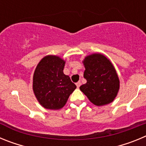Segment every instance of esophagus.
<instances>
[{"mask_svg":"<svg viewBox=\"0 0 146 146\" xmlns=\"http://www.w3.org/2000/svg\"><path fill=\"white\" fill-rule=\"evenodd\" d=\"M80 85H81V82H80V81H79V82H77V83H76V86H77V88H79L80 86Z\"/></svg>","mask_w":146,"mask_h":146,"instance_id":"1","label":"esophagus"}]
</instances>
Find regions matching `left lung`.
<instances>
[{
  "label": "left lung",
  "mask_w": 146,
  "mask_h": 146,
  "mask_svg": "<svg viewBox=\"0 0 146 146\" xmlns=\"http://www.w3.org/2000/svg\"><path fill=\"white\" fill-rule=\"evenodd\" d=\"M84 78L87 82L80 87V91L96 106L110 104L119 90V79L112 63L104 55L95 53L86 56Z\"/></svg>",
  "instance_id": "1"
}]
</instances>
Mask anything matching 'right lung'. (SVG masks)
<instances>
[{
	"mask_svg": "<svg viewBox=\"0 0 146 146\" xmlns=\"http://www.w3.org/2000/svg\"><path fill=\"white\" fill-rule=\"evenodd\" d=\"M65 61L56 55H47L35 69L33 90L42 107L59 110L64 106L77 86L64 74Z\"/></svg>",
	"mask_w": 146,
	"mask_h": 146,
	"instance_id": "right-lung-1",
	"label": "right lung"
}]
</instances>
